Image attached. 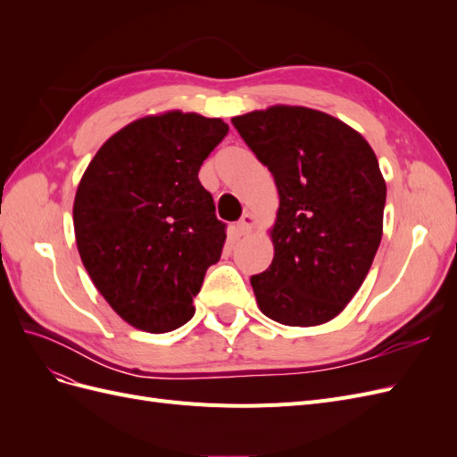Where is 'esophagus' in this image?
<instances>
[{"label":"esophagus","instance_id":"obj_1","mask_svg":"<svg viewBox=\"0 0 457 457\" xmlns=\"http://www.w3.org/2000/svg\"><path fill=\"white\" fill-rule=\"evenodd\" d=\"M255 223H257V219H255V215L252 213V212H245L244 215H242V219L238 220V232L242 234V237H245V234H250L252 230H253V227H255Z\"/></svg>","mask_w":457,"mask_h":457}]
</instances>
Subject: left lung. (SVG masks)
I'll list each match as a JSON object with an SVG mask.
<instances>
[{"label": "left lung", "mask_w": 457, "mask_h": 457, "mask_svg": "<svg viewBox=\"0 0 457 457\" xmlns=\"http://www.w3.org/2000/svg\"><path fill=\"white\" fill-rule=\"evenodd\" d=\"M232 123L280 198L272 262L252 276L257 305L284 326L326 324L362 286L383 237L376 152L339 118L307 106L274 104Z\"/></svg>", "instance_id": "1"}]
</instances>
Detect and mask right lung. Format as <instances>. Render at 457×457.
<instances>
[{
	"label": "right lung",
	"mask_w": 457,
	"mask_h": 457,
	"mask_svg": "<svg viewBox=\"0 0 457 457\" xmlns=\"http://www.w3.org/2000/svg\"><path fill=\"white\" fill-rule=\"evenodd\" d=\"M227 133L223 120L196 112L145 116L110 137L79 179L81 262L137 329L165 334L195 316L192 299L227 238L198 171Z\"/></svg>",
	"instance_id": "add662e5"
}]
</instances>
